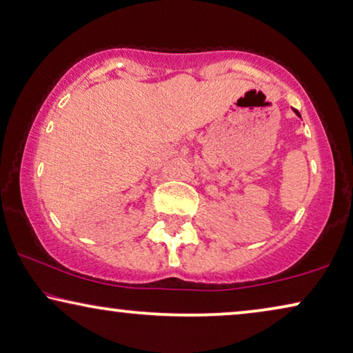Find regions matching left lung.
<instances>
[{
    "instance_id": "obj_1",
    "label": "left lung",
    "mask_w": 353,
    "mask_h": 353,
    "mask_svg": "<svg viewBox=\"0 0 353 353\" xmlns=\"http://www.w3.org/2000/svg\"><path fill=\"white\" fill-rule=\"evenodd\" d=\"M294 110V114H296L298 115V117H301V115H299V112H298V110L296 109H293Z\"/></svg>"
}]
</instances>
